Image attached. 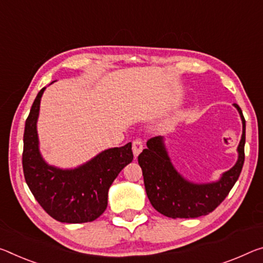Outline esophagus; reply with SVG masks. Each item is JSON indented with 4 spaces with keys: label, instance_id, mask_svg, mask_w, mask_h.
<instances>
[{
    "label": "esophagus",
    "instance_id": "34e87169",
    "mask_svg": "<svg viewBox=\"0 0 263 263\" xmlns=\"http://www.w3.org/2000/svg\"><path fill=\"white\" fill-rule=\"evenodd\" d=\"M144 148V144H143V140L141 139H135L132 143V151L133 154H135V157H138V154L143 151Z\"/></svg>",
    "mask_w": 263,
    "mask_h": 263
}]
</instances>
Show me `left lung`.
<instances>
[{
    "mask_svg": "<svg viewBox=\"0 0 263 263\" xmlns=\"http://www.w3.org/2000/svg\"><path fill=\"white\" fill-rule=\"evenodd\" d=\"M242 119V137L237 147L239 159L213 184L197 185L185 180L171 164L161 137L147 140V148L138 156L145 190L151 205L168 218H198L213 212L234 186L245 161L246 120L240 106L234 104Z\"/></svg>",
    "mask_w": 263,
    "mask_h": 263,
    "instance_id": "left-lung-1",
    "label": "left lung"
}]
</instances>
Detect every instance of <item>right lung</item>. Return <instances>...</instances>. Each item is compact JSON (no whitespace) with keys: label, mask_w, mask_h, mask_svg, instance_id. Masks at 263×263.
Returning a JSON list of instances; mask_svg holds the SVG:
<instances>
[{"label":"right lung","mask_w":263,"mask_h":263,"mask_svg":"<svg viewBox=\"0 0 263 263\" xmlns=\"http://www.w3.org/2000/svg\"><path fill=\"white\" fill-rule=\"evenodd\" d=\"M43 87L32 103L26 120L22 164L28 187L37 202L57 221L91 222L107 206V192L115 179L133 159L132 145L109 148L74 170H60L45 164L39 151L36 122Z\"/></svg>","instance_id":"obj_1"}]
</instances>
